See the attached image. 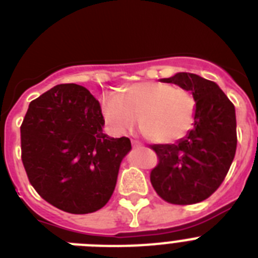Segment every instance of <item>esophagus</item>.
<instances>
[{"label": "esophagus", "mask_w": 258, "mask_h": 258, "mask_svg": "<svg viewBox=\"0 0 258 258\" xmlns=\"http://www.w3.org/2000/svg\"><path fill=\"white\" fill-rule=\"evenodd\" d=\"M132 146H133V147H141V143L138 142V141H132Z\"/></svg>", "instance_id": "obj_1"}]
</instances>
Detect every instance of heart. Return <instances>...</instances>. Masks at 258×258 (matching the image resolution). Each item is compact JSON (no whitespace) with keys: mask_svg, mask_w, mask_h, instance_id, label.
<instances>
[{"mask_svg":"<svg viewBox=\"0 0 258 258\" xmlns=\"http://www.w3.org/2000/svg\"><path fill=\"white\" fill-rule=\"evenodd\" d=\"M102 111L116 133L131 132L140 118L143 136L152 143L166 145L181 140L192 127L197 99L186 89L143 81L121 89L118 97H104Z\"/></svg>","mask_w":258,"mask_h":258,"instance_id":"b5f03b06","label":"heart"}]
</instances>
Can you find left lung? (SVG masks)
<instances>
[{"label": "left lung", "instance_id": "left-lung-1", "mask_svg": "<svg viewBox=\"0 0 258 258\" xmlns=\"http://www.w3.org/2000/svg\"><path fill=\"white\" fill-rule=\"evenodd\" d=\"M160 81L192 93L197 113L186 137L172 145L151 146L159 157L151 183L168 203H200L220 187L235 156V107L217 84L199 75L178 72Z\"/></svg>", "mask_w": 258, "mask_h": 258}]
</instances>
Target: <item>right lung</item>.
<instances>
[{"instance_id":"1","label":"right lung","mask_w":258,"mask_h":258,"mask_svg":"<svg viewBox=\"0 0 258 258\" xmlns=\"http://www.w3.org/2000/svg\"><path fill=\"white\" fill-rule=\"evenodd\" d=\"M103 126L99 102L76 84L54 86L29 103L20 126L22 161L42 199L74 214L106 206L132 145Z\"/></svg>"}]
</instances>
